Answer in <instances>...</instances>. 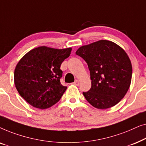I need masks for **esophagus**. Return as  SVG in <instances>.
<instances>
[{"label": "esophagus", "mask_w": 146, "mask_h": 146, "mask_svg": "<svg viewBox=\"0 0 146 146\" xmlns=\"http://www.w3.org/2000/svg\"><path fill=\"white\" fill-rule=\"evenodd\" d=\"M74 84L76 85V86H78L80 84V81L78 80H76L74 82Z\"/></svg>", "instance_id": "obj_1"}]
</instances>
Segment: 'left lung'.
<instances>
[{
    "mask_svg": "<svg viewBox=\"0 0 146 146\" xmlns=\"http://www.w3.org/2000/svg\"><path fill=\"white\" fill-rule=\"evenodd\" d=\"M88 66L92 86L83 92L96 108L116 105L130 86L132 67L124 50L111 41L101 40L80 47L76 52Z\"/></svg>",
    "mask_w": 146,
    "mask_h": 146,
    "instance_id": "left-lung-1",
    "label": "left lung"
}]
</instances>
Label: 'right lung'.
I'll return each mask as SVG.
<instances>
[{
  "label": "right lung",
  "instance_id": "obj_1",
  "mask_svg": "<svg viewBox=\"0 0 146 146\" xmlns=\"http://www.w3.org/2000/svg\"><path fill=\"white\" fill-rule=\"evenodd\" d=\"M71 51L72 48L39 46L20 60L14 74L15 84L19 94L29 104L44 110L60 100L67 88L60 81L62 76L60 66Z\"/></svg>",
  "mask_w": 146,
  "mask_h": 146
}]
</instances>
